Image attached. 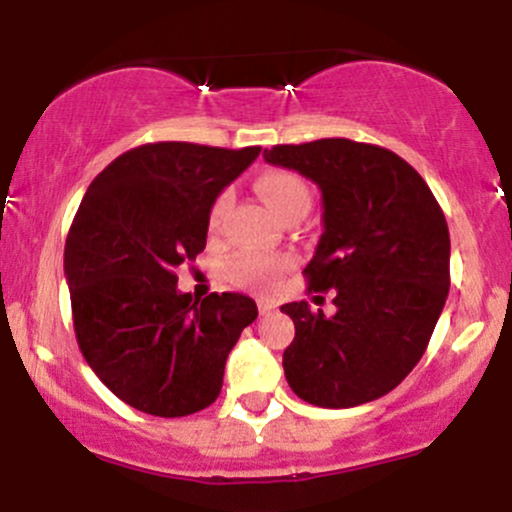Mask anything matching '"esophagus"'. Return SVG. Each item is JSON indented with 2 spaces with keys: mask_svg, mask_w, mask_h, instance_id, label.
I'll return each mask as SVG.
<instances>
[{
  "mask_svg": "<svg viewBox=\"0 0 512 512\" xmlns=\"http://www.w3.org/2000/svg\"><path fill=\"white\" fill-rule=\"evenodd\" d=\"M257 308H260V315H269L274 310V303L272 301H264V298H260L257 301Z\"/></svg>",
  "mask_w": 512,
  "mask_h": 512,
  "instance_id": "esophagus-1",
  "label": "esophagus"
}]
</instances>
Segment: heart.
Returning a JSON list of instances; mask_svg holds the SVG:
<instances>
[{"label":"heart","mask_w":512,"mask_h":512,"mask_svg":"<svg viewBox=\"0 0 512 512\" xmlns=\"http://www.w3.org/2000/svg\"><path fill=\"white\" fill-rule=\"evenodd\" d=\"M255 190L257 195L262 197V202L267 204L279 219H289L296 211H308L310 207L308 185H305L296 173H291V170H264V173L257 175ZM226 207L228 195H221L209 211L211 231H216ZM286 264H289V260H284V257L245 255L238 257V260L228 267V276H231L238 286H257V289H262V286H269L276 276L284 272Z\"/></svg>","instance_id":"b5f03b06"}]
</instances>
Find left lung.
<instances>
[{
	"instance_id": "obj_1",
	"label": "left lung",
	"mask_w": 512,
	"mask_h": 512,
	"mask_svg": "<svg viewBox=\"0 0 512 512\" xmlns=\"http://www.w3.org/2000/svg\"><path fill=\"white\" fill-rule=\"evenodd\" d=\"M322 192V236L305 267L337 313L281 305L296 325L284 351L291 390L325 409L387 395L424 356L450 291V233L428 185L383 146L317 139L264 149Z\"/></svg>"
}]
</instances>
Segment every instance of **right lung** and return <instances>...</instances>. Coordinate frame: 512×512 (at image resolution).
<instances>
[{"label": "right lung", "instance_id": "1", "mask_svg": "<svg viewBox=\"0 0 512 512\" xmlns=\"http://www.w3.org/2000/svg\"><path fill=\"white\" fill-rule=\"evenodd\" d=\"M260 151L144 144L88 185L64 245L74 332L93 373L129 407L175 419L219 397L257 305L243 293L192 301L175 269L204 250L216 197Z\"/></svg>", "mask_w": 512, "mask_h": 512}]
</instances>
